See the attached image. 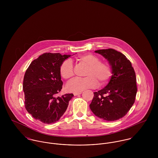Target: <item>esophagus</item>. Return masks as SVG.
Wrapping results in <instances>:
<instances>
[{
  "mask_svg": "<svg viewBox=\"0 0 158 158\" xmlns=\"http://www.w3.org/2000/svg\"><path fill=\"white\" fill-rule=\"evenodd\" d=\"M81 93H82V92H74V93H73V95H74L75 96H76V95H80Z\"/></svg>",
  "mask_w": 158,
  "mask_h": 158,
  "instance_id": "1",
  "label": "esophagus"
}]
</instances>
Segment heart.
I'll list each match as a JSON object with an SVG mask.
<instances>
[{"label":"heart","mask_w":158,"mask_h":158,"mask_svg":"<svg viewBox=\"0 0 158 158\" xmlns=\"http://www.w3.org/2000/svg\"><path fill=\"white\" fill-rule=\"evenodd\" d=\"M77 61L85 65L87 69L85 78H75L67 85L70 92H78L89 88H95L98 85H104L111 78L113 69L107 62H102L100 59L92 54H84L77 58ZM61 76L66 80H71L74 75L73 67L70 60L64 61L60 68Z\"/></svg>","instance_id":"b5f03b06"}]
</instances>
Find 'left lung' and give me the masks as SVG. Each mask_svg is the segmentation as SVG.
Masks as SVG:
<instances>
[{
    "instance_id": "left-lung-1",
    "label": "left lung",
    "mask_w": 158,
    "mask_h": 158,
    "mask_svg": "<svg viewBox=\"0 0 158 158\" xmlns=\"http://www.w3.org/2000/svg\"><path fill=\"white\" fill-rule=\"evenodd\" d=\"M95 52L108 61L113 75L106 87L94 92L90 109L100 118L117 120L127 114L135 102L137 90L135 72L130 61L121 52L113 48Z\"/></svg>"
}]
</instances>
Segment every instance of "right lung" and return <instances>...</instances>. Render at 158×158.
Wrapping results in <instances>:
<instances>
[{
    "instance_id": "obj_1",
    "label": "right lung",
    "mask_w": 158,
    "mask_h": 158,
    "mask_svg": "<svg viewBox=\"0 0 158 158\" xmlns=\"http://www.w3.org/2000/svg\"><path fill=\"white\" fill-rule=\"evenodd\" d=\"M70 55L45 53L33 60L23 81L25 107L32 117L47 124L59 120L68 108L73 94L56 97L63 86L60 68Z\"/></svg>"
}]
</instances>
